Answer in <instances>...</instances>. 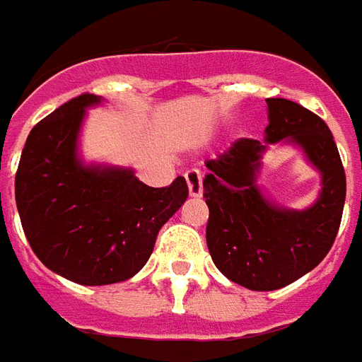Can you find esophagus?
<instances>
[{"mask_svg":"<svg viewBox=\"0 0 362 362\" xmlns=\"http://www.w3.org/2000/svg\"><path fill=\"white\" fill-rule=\"evenodd\" d=\"M186 176V184H188V192L192 197H202L204 194V180H202V173L197 168H189Z\"/></svg>","mask_w":362,"mask_h":362,"instance_id":"1","label":"esophagus"}]
</instances>
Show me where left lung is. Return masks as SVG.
<instances>
[{
  "mask_svg": "<svg viewBox=\"0 0 362 362\" xmlns=\"http://www.w3.org/2000/svg\"><path fill=\"white\" fill-rule=\"evenodd\" d=\"M266 139H236L207 160V248L219 272L252 291H275L300 279L332 248L345 204V170L334 135L314 112L287 98H267ZM295 142L322 174L317 204L296 212L267 202L255 186L267 144Z\"/></svg>",
  "mask_w": 362,
  "mask_h": 362,
  "instance_id": "1",
  "label": "left lung"
}]
</instances>
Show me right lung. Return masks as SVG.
<instances>
[{
    "mask_svg": "<svg viewBox=\"0 0 362 362\" xmlns=\"http://www.w3.org/2000/svg\"><path fill=\"white\" fill-rule=\"evenodd\" d=\"M98 103L100 96L85 93L38 122L15 174L21 225L36 258L89 287L134 277L188 197L184 176L151 188L132 168L83 165L77 137L85 110Z\"/></svg>",
    "mask_w": 362,
    "mask_h": 362,
    "instance_id": "add662e5",
    "label": "right lung"
}]
</instances>
